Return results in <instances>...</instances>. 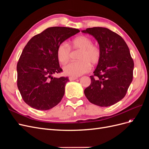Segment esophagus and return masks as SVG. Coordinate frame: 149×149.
<instances>
[{
	"label": "esophagus",
	"instance_id": "obj_1",
	"mask_svg": "<svg viewBox=\"0 0 149 149\" xmlns=\"http://www.w3.org/2000/svg\"><path fill=\"white\" fill-rule=\"evenodd\" d=\"M76 79H78L77 77H74V76H70L69 77V79L70 81H73V80H75Z\"/></svg>",
	"mask_w": 149,
	"mask_h": 149
}]
</instances>
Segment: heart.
Listing matches in <instances>:
<instances>
[{"label": "heart", "instance_id": "b5f03b06", "mask_svg": "<svg viewBox=\"0 0 149 149\" xmlns=\"http://www.w3.org/2000/svg\"><path fill=\"white\" fill-rule=\"evenodd\" d=\"M79 51L78 61L72 62L63 68L65 73L72 76H79L86 73L91 70V64L97 65L101 59L100 48L93 44V40L86 35H80L70 41L68 45L63 42L59 45L56 51L58 61L61 65H65L70 60L71 49Z\"/></svg>", "mask_w": 149, "mask_h": 149}]
</instances>
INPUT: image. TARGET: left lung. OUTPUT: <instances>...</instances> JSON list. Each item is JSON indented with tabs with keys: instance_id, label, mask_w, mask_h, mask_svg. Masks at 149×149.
<instances>
[{
	"instance_id": "left-lung-1",
	"label": "left lung",
	"mask_w": 149,
	"mask_h": 149,
	"mask_svg": "<svg viewBox=\"0 0 149 149\" xmlns=\"http://www.w3.org/2000/svg\"><path fill=\"white\" fill-rule=\"evenodd\" d=\"M82 32L97 40L102 53L84 94L94 104L111 106L124 97L132 81L134 63L129 47L120 35L106 28H88Z\"/></svg>"
}]
</instances>
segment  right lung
<instances>
[{"label":"right lung","mask_w":149,"mask_h":149,"mask_svg":"<svg viewBox=\"0 0 149 149\" xmlns=\"http://www.w3.org/2000/svg\"><path fill=\"white\" fill-rule=\"evenodd\" d=\"M79 31L53 26L35 35L26 43L17 63V87L29 106L38 110H48L61 101L69 79L52 76L63 71L57 59V48Z\"/></svg>","instance_id":"add662e5"}]
</instances>
